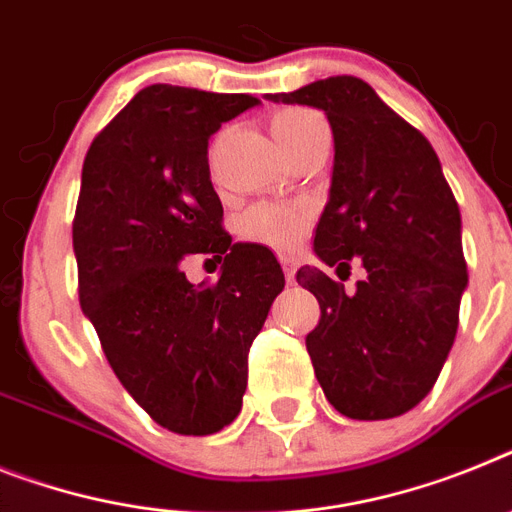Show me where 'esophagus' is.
I'll return each instance as SVG.
<instances>
[{
	"mask_svg": "<svg viewBox=\"0 0 512 512\" xmlns=\"http://www.w3.org/2000/svg\"><path fill=\"white\" fill-rule=\"evenodd\" d=\"M281 265H283V273H286V281H294L296 276V260L291 255H283L281 257Z\"/></svg>",
	"mask_w": 512,
	"mask_h": 512,
	"instance_id": "1",
	"label": "esophagus"
}]
</instances>
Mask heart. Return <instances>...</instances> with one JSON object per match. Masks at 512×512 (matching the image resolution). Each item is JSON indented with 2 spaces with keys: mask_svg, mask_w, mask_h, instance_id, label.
I'll return each mask as SVG.
<instances>
[{
  "mask_svg": "<svg viewBox=\"0 0 512 512\" xmlns=\"http://www.w3.org/2000/svg\"><path fill=\"white\" fill-rule=\"evenodd\" d=\"M325 127V119L317 111L309 109H283L270 119V130L283 150L294 148L309 132ZM309 216L307 210L294 208V205L278 203H257L244 210L236 229L244 242L263 244V247L276 249V252H291L302 244L307 234Z\"/></svg>",
  "mask_w": 512,
  "mask_h": 512,
  "instance_id": "obj_1",
  "label": "heart"
}]
</instances>
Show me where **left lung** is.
<instances>
[{
	"label": "left lung",
	"instance_id": "obj_1",
	"mask_svg": "<svg viewBox=\"0 0 512 512\" xmlns=\"http://www.w3.org/2000/svg\"><path fill=\"white\" fill-rule=\"evenodd\" d=\"M270 101L325 111L336 158L315 229L325 265L367 270L354 294L320 268L296 281L317 296L307 351L322 393L349 419L406 414L440 377L468 286L461 210L440 158L364 80L336 75Z\"/></svg>",
	"mask_w": 512,
	"mask_h": 512
}]
</instances>
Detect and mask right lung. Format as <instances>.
<instances>
[{"label": "right lung", "mask_w": 512, "mask_h": 512, "mask_svg": "<svg viewBox=\"0 0 512 512\" xmlns=\"http://www.w3.org/2000/svg\"><path fill=\"white\" fill-rule=\"evenodd\" d=\"M247 93L148 85L90 143L72 221L77 294L127 393L176 435L236 419L247 354L283 291L268 247L231 244L208 140L252 109ZM213 254L222 278L195 287L184 254Z\"/></svg>", "instance_id": "obj_1"}]
</instances>
